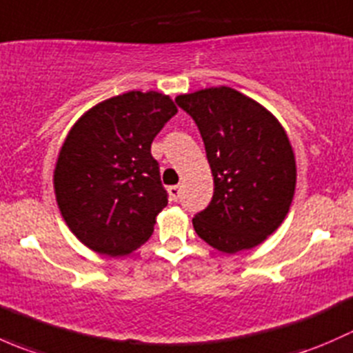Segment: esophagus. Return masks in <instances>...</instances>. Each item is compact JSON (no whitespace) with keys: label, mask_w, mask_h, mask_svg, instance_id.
Instances as JSON below:
<instances>
[{"label":"esophagus","mask_w":353,"mask_h":353,"mask_svg":"<svg viewBox=\"0 0 353 353\" xmlns=\"http://www.w3.org/2000/svg\"><path fill=\"white\" fill-rule=\"evenodd\" d=\"M181 193H183V188L177 184V186H170L169 188V194H170V199H174V201H177L181 196Z\"/></svg>","instance_id":"esophagus-1"}]
</instances>
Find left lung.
<instances>
[{"label": "left lung", "mask_w": 353, "mask_h": 353, "mask_svg": "<svg viewBox=\"0 0 353 353\" xmlns=\"http://www.w3.org/2000/svg\"><path fill=\"white\" fill-rule=\"evenodd\" d=\"M176 102L196 123L215 184L194 230L227 254L256 248L279 229L294 198L297 169L285 130L230 87L177 95Z\"/></svg>", "instance_id": "8db88e82"}]
</instances>
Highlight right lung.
Wrapping results in <instances>:
<instances>
[{"mask_svg": "<svg viewBox=\"0 0 353 353\" xmlns=\"http://www.w3.org/2000/svg\"><path fill=\"white\" fill-rule=\"evenodd\" d=\"M176 112L169 95L133 90L94 105L70 130L54 169L56 201L92 251L124 256L150 239L167 206L150 147Z\"/></svg>", "mask_w": 353, "mask_h": 353, "instance_id": "obj_1", "label": "right lung"}]
</instances>
